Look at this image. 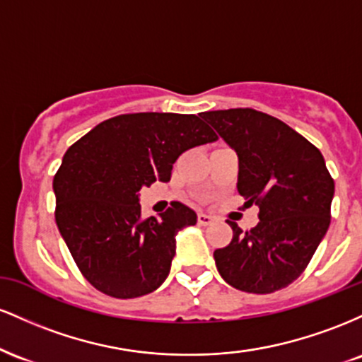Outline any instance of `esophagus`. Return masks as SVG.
<instances>
[{
  "instance_id": "esophagus-1",
  "label": "esophagus",
  "mask_w": 362,
  "mask_h": 362,
  "mask_svg": "<svg viewBox=\"0 0 362 362\" xmlns=\"http://www.w3.org/2000/svg\"><path fill=\"white\" fill-rule=\"evenodd\" d=\"M199 224H202V226H209L211 223L214 221V218L213 216H209V214H204V213H201L199 214Z\"/></svg>"
}]
</instances>
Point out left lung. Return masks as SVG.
<instances>
[{
	"label": "left lung",
	"instance_id": "8db88e82",
	"mask_svg": "<svg viewBox=\"0 0 362 362\" xmlns=\"http://www.w3.org/2000/svg\"><path fill=\"white\" fill-rule=\"evenodd\" d=\"M202 119L238 156L240 195L259 204L260 223L214 250L224 281L269 294L296 281L330 224L334 180L310 141L282 120L253 109L211 110Z\"/></svg>",
	"mask_w": 362,
	"mask_h": 362
}]
</instances>
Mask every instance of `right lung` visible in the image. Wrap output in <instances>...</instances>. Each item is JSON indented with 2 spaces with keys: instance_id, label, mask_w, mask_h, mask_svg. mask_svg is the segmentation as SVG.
I'll return each instance as SVG.
<instances>
[{
  "instance_id": "1",
  "label": "right lung",
  "mask_w": 362,
  "mask_h": 362,
  "mask_svg": "<svg viewBox=\"0 0 362 362\" xmlns=\"http://www.w3.org/2000/svg\"><path fill=\"white\" fill-rule=\"evenodd\" d=\"M216 139L199 115L141 112L98 124L66 151L52 184L56 223L93 288L129 300L163 284L175 236L197 214L173 202L160 218L143 219L139 190L168 182L182 153Z\"/></svg>"
}]
</instances>
